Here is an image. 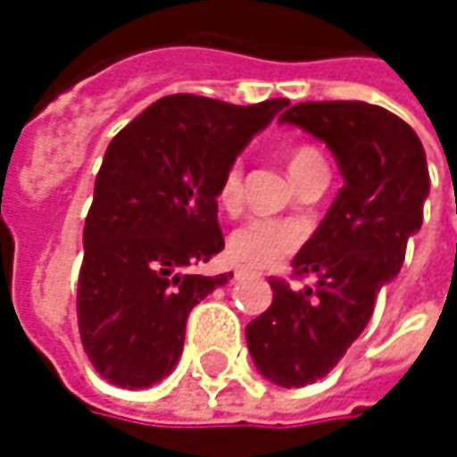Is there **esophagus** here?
<instances>
[{
    "mask_svg": "<svg viewBox=\"0 0 457 457\" xmlns=\"http://www.w3.org/2000/svg\"><path fill=\"white\" fill-rule=\"evenodd\" d=\"M248 272H251L248 267H235V280H240V278H245Z\"/></svg>",
    "mask_w": 457,
    "mask_h": 457,
    "instance_id": "1",
    "label": "esophagus"
}]
</instances>
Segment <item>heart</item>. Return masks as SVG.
<instances>
[{
	"label": "heart",
	"mask_w": 457,
	"mask_h": 457,
	"mask_svg": "<svg viewBox=\"0 0 457 457\" xmlns=\"http://www.w3.org/2000/svg\"><path fill=\"white\" fill-rule=\"evenodd\" d=\"M320 158L318 150L312 147H296L291 153L288 169H299L307 161ZM243 198V177L240 166H229L228 174L220 182L217 201L225 212H235ZM304 240V228L296 222H280V220H248L240 228L232 229L228 240V253L245 267H272L278 264L286 253H291L299 243Z\"/></svg>",
	"instance_id": "1"
}]
</instances>
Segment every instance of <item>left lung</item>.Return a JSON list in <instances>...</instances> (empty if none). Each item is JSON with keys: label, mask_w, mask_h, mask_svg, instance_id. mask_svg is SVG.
<instances>
[{"label": "left lung", "mask_w": 457, "mask_h": 457, "mask_svg": "<svg viewBox=\"0 0 457 457\" xmlns=\"http://www.w3.org/2000/svg\"><path fill=\"white\" fill-rule=\"evenodd\" d=\"M333 153L344 187L294 256L315 286L272 278V304L245 325L256 370L286 389L325 378L370 322L378 291L397 278L423 222L428 166L418 135L368 103H299L280 116Z\"/></svg>", "instance_id": "left-lung-1"}]
</instances>
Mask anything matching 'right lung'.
Returning <instances> with one entry per match:
<instances>
[{"label":"right lung","instance_id":"add662e5","mask_svg":"<svg viewBox=\"0 0 457 457\" xmlns=\"http://www.w3.org/2000/svg\"><path fill=\"white\" fill-rule=\"evenodd\" d=\"M286 105L169 95L111 139L84 222L76 296L84 352L105 381L147 389L179 362L190 310L232 278L190 272L225 248L220 182Z\"/></svg>","mask_w":457,"mask_h":457}]
</instances>
